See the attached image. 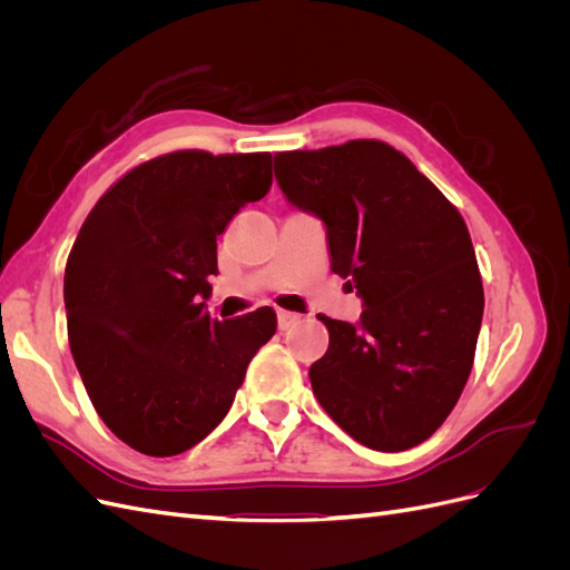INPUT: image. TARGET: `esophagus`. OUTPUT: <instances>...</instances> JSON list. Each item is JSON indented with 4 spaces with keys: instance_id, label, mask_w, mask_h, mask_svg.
<instances>
[{
    "instance_id": "1",
    "label": "esophagus",
    "mask_w": 570,
    "mask_h": 570,
    "mask_svg": "<svg viewBox=\"0 0 570 570\" xmlns=\"http://www.w3.org/2000/svg\"><path fill=\"white\" fill-rule=\"evenodd\" d=\"M297 323H302V316L295 314V312H278V327L281 331H289V327H295Z\"/></svg>"
}]
</instances>
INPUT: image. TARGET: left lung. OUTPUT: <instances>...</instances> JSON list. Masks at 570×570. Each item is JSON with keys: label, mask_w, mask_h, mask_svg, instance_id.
I'll use <instances>...</instances> for the list:
<instances>
[{"label": "left lung", "mask_w": 570, "mask_h": 570, "mask_svg": "<svg viewBox=\"0 0 570 570\" xmlns=\"http://www.w3.org/2000/svg\"><path fill=\"white\" fill-rule=\"evenodd\" d=\"M275 180L323 218L331 268L366 306L358 325L321 316L331 344L308 368L318 404L371 450L425 442L469 381L485 306L459 209L381 140L278 151Z\"/></svg>", "instance_id": "8db88e82"}]
</instances>
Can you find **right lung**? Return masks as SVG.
<instances>
[{
    "mask_svg": "<svg viewBox=\"0 0 570 570\" xmlns=\"http://www.w3.org/2000/svg\"><path fill=\"white\" fill-rule=\"evenodd\" d=\"M271 183L268 151H168L120 176L85 218L63 273L68 344L99 419L135 452L202 442L275 335L268 306L216 321L202 302L216 237Z\"/></svg>",
    "mask_w": 570,
    "mask_h": 570,
    "instance_id": "right-lung-1",
    "label": "right lung"
}]
</instances>
